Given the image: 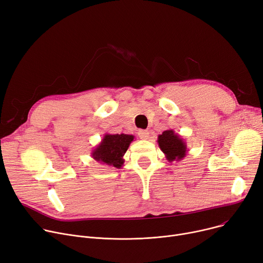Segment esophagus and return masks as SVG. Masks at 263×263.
<instances>
[{"instance_id":"esophagus-1","label":"esophagus","mask_w":263,"mask_h":263,"mask_svg":"<svg viewBox=\"0 0 263 263\" xmlns=\"http://www.w3.org/2000/svg\"><path fill=\"white\" fill-rule=\"evenodd\" d=\"M138 135H139V138L143 139V140H147V139L149 138V133H148V130L140 129V130L138 132Z\"/></svg>"}]
</instances>
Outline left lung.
<instances>
[{"label": "left lung", "mask_w": 263, "mask_h": 263, "mask_svg": "<svg viewBox=\"0 0 263 263\" xmlns=\"http://www.w3.org/2000/svg\"><path fill=\"white\" fill-rule=\"evenodd\" d=\"M157 142L168 162L180 161L186 157L188 153L187 143L184 139L177 135L173 129L164 130L159 135Z\"/></svg>", "instance_id": "8db88e82"}]
</instances>
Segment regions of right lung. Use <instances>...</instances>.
Wrapping results in <instances>:
<instances>
[{
	"mask_svg": "<svg viewBox=\"0 0 263 263\" xmlns=\"http://www.w3.org/2000/svg\"><path fill=\"white\" fill-rule=\"evenodd\" d=\"M135 136L125 134H105L101 142L92 151L91 156L102 164L121 168L124 164V154Z\"/></svg>",
	"mask_w": 263,
	"mask_h": 263,
	"instance_id": "right-lung-1",
	"label": "right lung"
}]
</instances>
